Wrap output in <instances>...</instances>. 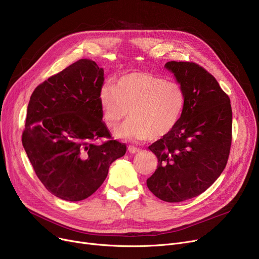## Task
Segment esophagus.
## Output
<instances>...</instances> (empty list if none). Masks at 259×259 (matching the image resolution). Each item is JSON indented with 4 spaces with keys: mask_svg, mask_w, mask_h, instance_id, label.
Instances as JSON below:
<instances>
[{
    "mask_svg": "<svg viewBox=\"0 0 259 259\" xmlns=\"http://www.w3.org/2000/svg\"><path fill=\"white\" fill-rule=\"evenodd\" d=\"M128 151H129V153L134 154V153L140 152L141 149H139V148H137V147H133V146H129V147H128Z\"/></svg>",
    "mask_w": 259,
    "mask_h": 259,
    "instance_id": "obj_1",
    "label": "esophagus"
}]
</instances>
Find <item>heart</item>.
Here are the masks:
<instances>
[{
    "mask_svg": "<svg viewBox=\"0 0 259 259\" xmlns=\"http://www.w3.org/2000/svg\"><path fill=\"white\" fill-rule=\"evenodd\" d=\"M99 97L108 128L115 129L130 110L132 118L116 135L132 141L165 137L178 125L186 105V92L180 83L147 72L121 75L117 86L104 85Z\"/></svg>",
    "mask_w": 259,
    "mask_h": 259,
    "instance_id": "heart-1",
    "label": "heart"
}]
</instances>
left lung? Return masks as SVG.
Returning a JSON list of instances; mask_svg holds the SVG:
<instances>
[{
    "instance_id": "8db88e82",
    "label": "left lung",
    "mask_w": 259,
    "mask_h": 259,
    "mask_svg": "<svg viewBox=\"0 0 259 259\" xmlns=\"http://www.w3.org/2000/svg\"><path fill=\"white\" fill-rule=\"evenodd\" d=\"M165 67L184 87L186 105L178 125L149 146L158 164L147 186L161 200L181 202L205 192L226 168L232 109L227 93L205 68L175 61Z\"/></svg>"
}]
</instances>
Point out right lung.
Returning <instances> with one entry per match:
<instances>
[{"mask_svg":"<svg viewBox=\"0 0 259 259\" xmlns=\"http://www.w3.org/2000/svg\"><path fill=\"white\" fill-rule=\"evenodd\" d=\"M104 70L81 59L39 84L27 107L22 143L33 170L50 193L78 201L92 195L126 145L111 139L103 119Z\"/></svg>","mask_w":259,"mask_h":259,"instance_id":"obj_1","label":"right lung"}]
</instances>
